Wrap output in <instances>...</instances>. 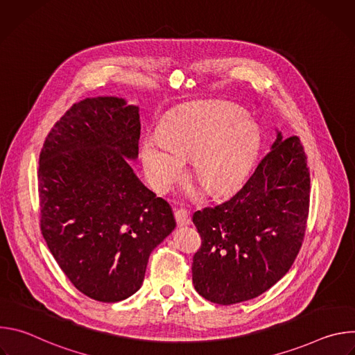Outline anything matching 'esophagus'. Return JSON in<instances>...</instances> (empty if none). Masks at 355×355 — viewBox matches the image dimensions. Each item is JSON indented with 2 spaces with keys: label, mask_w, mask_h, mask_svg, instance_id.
Instances as JSON below:
<instances>
[{
  "label": "esophagus",
  "mask_w": 355,
  "mask_h": 355,
  "mask_svg": "<svg viewBox=\"0 0 355 355\" xmlns=\"http://www.w3.org/2000/svg\"><path fill=\"white\" fill-rule=\"evenodd\" d=\"M174 215H175L177 225H178L180 227H184V226H187V225H189V223H191L189 215H188V212H187L185 209H177Z\"/></svg>",
  "instance_id": "34e87169"
}]
</instances>
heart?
<instances>
[{"label":"heart","instance_id":"b5f03b06","mask_svg":"<svg viewBox=\"0 0 355 355\" xmlns=\"http://www.w3.org/2000/svg\"><path fill=\"white\" fill-rule=\"evenodd\" d=\"M260 147V130L248 115L226 104H198L171 114L162 135H147L140 155L150 185L166 192L178 181L185 159L211 195L237 187L248 174Z\"/></svg>","mask_w":355,"mask_h":355}]
</instances>
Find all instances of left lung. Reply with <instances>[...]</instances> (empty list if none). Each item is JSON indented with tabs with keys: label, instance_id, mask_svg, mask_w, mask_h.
Returning a JSON list of instances; mask_svg holds the SVG:
<instances>
[{
	"label": "left lung",
	"instance_id": "obj_1",
	"mask_svg": "<svg viewBox=\"0 0 355 355\" xmlns=\"http://www.w3.org/2000/svg\"><path fill=\"white\" fill-rule=\"evenodd\" d=\"M311 175L297 136L277 130L270 153L227 200L196 211L202 244L192 260L196 292L219 305L250 300L292 267L309 214Z\"/></svg>",
	"mask_w": 355,
	"mask_h": 355
}]
</instances>
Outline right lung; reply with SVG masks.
<instances>
[{
  "label": "right lung",
  "mask_w": 355,
  "mask_h": 355,
  "mask_svg": "<svg viewBox=\"0 0 355 355\" xmlns=\"http://www.w3.org/2000/svg\"><path fill=\"white\" fill-rule=\"evenodd\" d=\"M139 137V107L87 98L56 122L39 156L43 239L70 282L99 302L137 292L150 252L175 227L171 207L128 162Z\"/></svg>",
  "instance_id": "right-lung-1"
}]
</instances>
